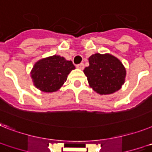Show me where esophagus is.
Instances as JSON below:
<instances>
[{
    "instance_id": "esophagus-1",
    "label": "esophagus",
    "mask_w": 152,
    "mask_h": 152,
    "mask_svg": "<svg viewBox=\"0 0 152 152\" xmlns=\"http://www.w3.org/2000/svg\"><path fill=\"white\" fill-rule=\"evenodd\" d=\"M76 68H78V69H83V68H84V65H83V63L78 64V65H76Z\"/></svg>"
}]
</instances>
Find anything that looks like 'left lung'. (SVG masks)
<instances>
[{"label":"left lung","instance_id":"left-lung-1","mask_svg":"<svg viewBox=\"0 0 152 152\" xmlns=\"http://www.w3.org/2000/svg\"><path fill=\"white\" fill-rule=\"evenodd\" d=\"M88 67L83 70L89 84L100 94L117 91L124 83L126 69L119 59L111 55L95 54L89 58Z\"/></svg>","mask_w":152,"mask_h":152}]
</instances>
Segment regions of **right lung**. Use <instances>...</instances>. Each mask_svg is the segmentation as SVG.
<instances>
[{"instance_id": "right-lung-1", "label": "right lung", "mask_w": 152, "mask_h": 152, "mask_svg": "<svg viewBox=\"0 0 152 152\" xmlns=\"http://www.w3.org/2000/svg\"><path fill=\"white\" fill-rule=\"evenodd\" d=\"M74 69L71 61L54 55L38 61L32 69L31 77L37 88L44 92H55L63 85Z\"/></svg>"}]
</instances>
